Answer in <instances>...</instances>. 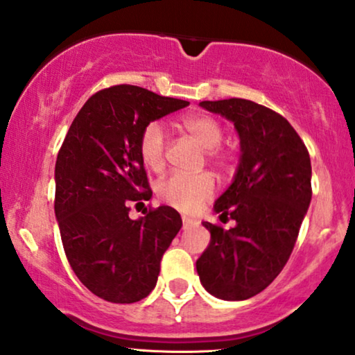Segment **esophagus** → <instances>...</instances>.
<instances>
[{
	"instance_id": "34e87169",
	"label": "esophagus",
	"mask_w": 355,
	"mask_h": 355,
	"mask_svg": "<svg viewBox=\"0 0 355 355\" xmlns=\"http://www.w3.org/2000/svg\"><path fill=\"white\" fill-rule=\"evenodd\" d=\"M182 222H183V229H188V227H191V225L196 224V222L193 220V219H190V217H182Z\"/></svg>"
}]
</instances>
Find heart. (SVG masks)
<instances>
[{
  "label": "heart",
  "instance_id": "1",
  "mask_svg": "<svg viewBox=\"0 0 355 355\" xmlns=\"http://www.w3.org/2000/svg\"><path fill=\"white\" fill-rule=\"evenodd\" d=\"M183 130L206 149V155L220 170H227L232 162V154L222 149L224 126L209 115H188L182 120ZM167 141L159 123H149L139 138V155L150 170H160L165 164ZM157 196L168 206L182 212H193L209 201L216 190V180L209 172L201 173H170L155 187Z\"/></svg>",
  "mask_w": 355,
  "mask_h": 355
}]
</instances>
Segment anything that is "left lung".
I'll list each match as a JSON object with an SVG mask.
<instances>
[{
  "label": "left lung",
  "instance_id": "left-lung-1",
  "mask_svg": "<svg viewBox=\"0 0 355 355\" xmlns=\"http://www.w3.org/2000/svg\"><path fill=\"white\" fill-rule=\"evenodd\" d=\"M200 105L234 123L240 162L232 185L217 198L225 230L202 222L209 247L198 258L205 289L222 300H247L286 266L311 200V164L304 141L284 116L245 98L205 101Z\"/></svg>",
  "mask_w": 355,
  "mask_h": 355
}]
</instances>
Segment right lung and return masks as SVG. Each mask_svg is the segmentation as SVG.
I'll use <instances>...</instances> for the list:
<instances>
[{"label":"right lung","mask_w":355,"mask_h":355,"mask_svg":"<svg viewBox=\"0 0 355 355\" xmlns=\"http://www.w3.org/2000/svg\"><path fill=\"white\" fill-rule=\"evenodd\" d=\"M190 105L148 89L120 84L89 98L71 123L55 165V216L66 258L92 294L133 304L150 294L160 259L182 229L173 207L146 209L130 219V205L153 191L139 155L150 121Z\"/></svg>","instance_id":"obj_1"}]
</instances>
